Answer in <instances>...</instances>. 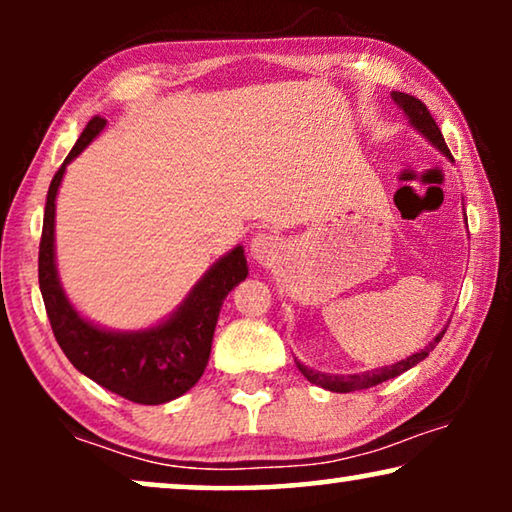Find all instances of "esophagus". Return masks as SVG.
I'll return each mask as SVG.
<instances>
[{
	"label": "esophagus",
	"instance_id": "esophagus-1",
	"mask_svg": "<svg viewBox=\"0 0 512 512\" xmlns=\"http://www.w3.org/2000/svg\"><path fill=\"white\" fill-rule=\"evenodd\" d=\"M251 258L261 265H272L282 254V242L277 237H272L270 233H256L254 240L249 244Z\"/></svg>",
	"mask_w": 512,
	"mask_h": 512
}]
</instances>
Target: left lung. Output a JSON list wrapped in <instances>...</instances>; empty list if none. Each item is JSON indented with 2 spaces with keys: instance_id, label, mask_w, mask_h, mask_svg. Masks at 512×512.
Here are the masks:
<instances>
[{
  "instance_id": "left-lung-1",
  "label": "left lung",
  "mask_w": 512,
  "mask_h": 512,
  "mask_svg": "<svg viewBox=\"0 0 512 512\" xmlns=\"http://www.w3.org/2000/svg\"><path fill=\"white\" fill-rule=\"evenodd\" d=\"M391 100L398 104V109H401L403 114L408 116V121H410L412 128H415L419 135L426 139V142H431L440 153H443L445 158L452 160V153H450V149H447V144H445V139H443V132H440L436 121H433V116L429 114V109H426L424 102H419L417 97H412L408 93H398V90H394V93H391ZM445 331H447V328H443V331H440L436 338H433L429 345L422 349V352L412 354V356H408V359L394 363V366L375 368V370H368V373L331 375V373H319V370L307 368L300 361H296V366H298L300 373H303L312 384H317V387H324L328 391H335V394H349V391L370 389V387H375V384L394 380L396 375H401V373H405V370H410L412 366H417L419 361H424L426 356H429V352H433V347L438 345L440 338H443V335H445Z\"/></svg>"
}]
</instances>
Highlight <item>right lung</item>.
Listing matches in <instances>:
<instances>
[{"label":"right lung","mask_w":512,"mask_h":512,"mask_svg":"<svg viewBox=\"0 0 512 512\" xmlns=\"http://www.w3.org/2000/svg\"><path fill=\"white\" fill-rule=\"evenodd\" d=\"M104 125L107 121L100 116L86 125L48 186L39 244V289L55 340L79 373L132 403L160 405L186 394L205 373L223 300L247 279L249 268L244 249L237 244L198 279L170 317L142 331H109L81 317L69 303L55 265V198L67 165Z\"/></svg>","instance_id":"add662e5"}]
</instances>
